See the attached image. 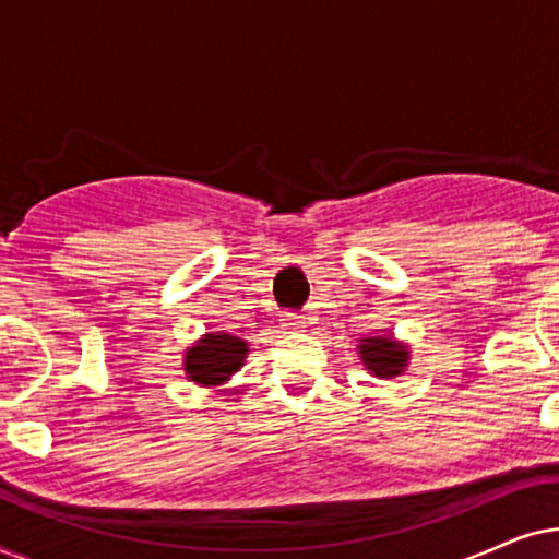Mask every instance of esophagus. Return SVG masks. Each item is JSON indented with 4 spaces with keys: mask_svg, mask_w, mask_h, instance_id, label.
<instances>
[{
    "mask_svg": "<svg viewBox=\"0 0 559 559\" xmlns=\"http://www.w3.org/2000/svg\"><path fill=\"white\" fill-rule=\"evenodd\" d=\"M280 320L287 331H302L305 328V316H300V312H282Z\"/></svg>",
    "mask_w": 559,
    "mask_h": 559,
    "instance_id": "1",
    "label": "esophagus"
}]
</instances>
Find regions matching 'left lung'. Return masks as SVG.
Masks as SVG:
<instances>
[{"instance_id":"obj_1","label":"left lung","mask_w":559,"mask_h":559,"mask_svg":"<svg viewBox=\"0 0 559 559\" xmlns=\"http://www.w3.org/2000/svg\"><path fill=\"white\" fill-rule=\"evenodd\" d=\"M361 358L366 361V369L377 373V377H396L402 373L404 366H407V348L400 346V343L392 338H364L361 346Z\"/></svg>"}]
</instances>
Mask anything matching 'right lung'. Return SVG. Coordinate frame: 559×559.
I'll return each mask as SVG.
<instances>
[{
    "mask_svg": "<svg viewBox=\"0 0 559 559\" xmlns=\"http://www.w3.org/2000/svg\"><path fill=\"white\" fill-rule=\"evenodd\" d=\"M247 343L228 333H209L186 356V371L198 384H221L243 364Z\"/></svg>",
    "mask_w": 559,
    "mask_h": 559,
    "instance_id": "1",
    "label": "right lung"
}]
</instances>
